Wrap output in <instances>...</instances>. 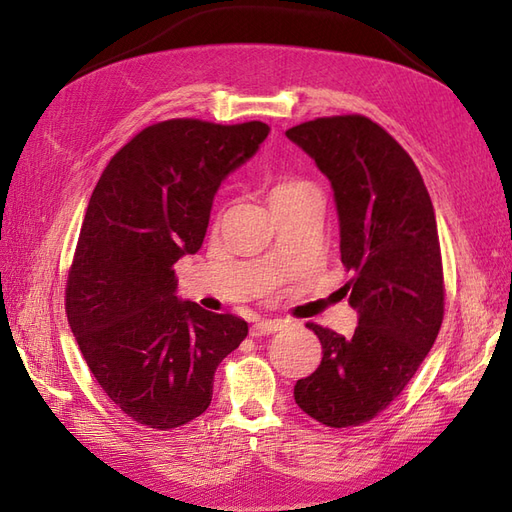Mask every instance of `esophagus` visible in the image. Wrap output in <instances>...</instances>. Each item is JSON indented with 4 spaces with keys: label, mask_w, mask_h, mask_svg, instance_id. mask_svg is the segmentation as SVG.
<instances>
[{
    "label": "esophagus",
    "mask_w": 512,
    "mask_h": 512,
    "mask_svg": "<svg viewBox=\"0 0 512 512\" xmlns=\"http://www.w3.org/2000/svg\"><path fill=\"white\" fill-rule=\"evenodd\" d=\"M284 327V322L282 320H277V318H262V320H258L256 324H252V329H250V333H252V337H260V335H271V333H277Z\"/></svg>",
    "instance_id": "esophagus-1"
}]
</instances>
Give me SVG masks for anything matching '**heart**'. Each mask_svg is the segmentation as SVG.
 I'll use <instances>...</instances> for the list:
<instances>
[{"mask_svg": "<svg viewBox=\"0 0 512 512\" xmlns=\"http://www.w3.org/2000/svg\"><path fill=\"white\" fill-rule=\"evenodd\" d=\"M307 190H309V185L299 181V179H280V181H275L271 185L269 203H273V200H280V198H288V196H294V194L307 192Z\"/></svg>", "mask_w": 512, "mask_h": 512, "instance_id": "heart-1", "label": "heart"}]
</instances>
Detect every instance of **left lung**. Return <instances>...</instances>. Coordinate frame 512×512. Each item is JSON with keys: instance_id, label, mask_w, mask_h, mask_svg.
I'll use <instances>...</instances> for the list:
<instances>
[{"instance_id": "left-lung-1", "label": "left lung", "mask_w": 512, "mask_h": 512, "mask_svg": "<svg viewBox=\"0 0 512 512\" xmlns=\"http://www.w3.org/2000/svg\"><path fill=\"white\" fill-rule=\"evenodd\" d=\"M286 136L331 181L339 252L352 273L344 290L359 314L352 337L307 322L322 361L294 384V401L322 425L356 427L406 389L442 327L436 213L406 149L369 117H318Z\"/></svg>"}]
</instances>
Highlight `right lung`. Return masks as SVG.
<instances>
[{
  "mask_svg": "<svg viewBox=\"0 0 512 512\" xmlns=\"http://www.w3.org/2000/svg\"><path fill=\"white\" fill-rule=\"evenodd\" d=\"M262 121L168 119L123 145L89 198L66 284L83 359L132 421L175 429L203 414L247 322L177 299L175 262L196 254L220 183L258 151Z\"/></svg>",
  "mask_w": 512,
  "mask_h": 512,
  "instance_id": "obj_1",
  "label": "right lung"
}]
</instances>
